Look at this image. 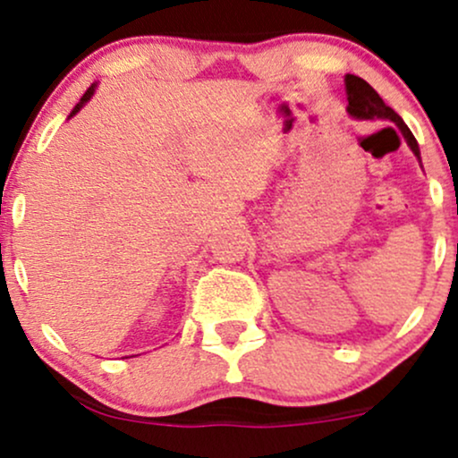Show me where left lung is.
Listing matches in <instances>:
<instances>
[{
    "label": "left lung",
    "instance_id": "1",
    "mask_svg": "<svg viewBox=\"0 0 458 458\" xmlns=\"http://www.w3.org/2000/svg\"><path fill=\"white\" fill-rule=\"evenodd\" d=\"M344 83H346V101H349V107L346 109H349V114L360 120L383 118V120H392V123H396L398 129L403 131L404 140H407L409 148H411L413 155L420 159V148H418V141L413 138V133L409 131L407 124L403 123L401 115L383 103V98L377 94L375 88L357 75H346Z\"/></svg>",
    "mask_w": 458,
    "mask_h": 458
}]
</instances>
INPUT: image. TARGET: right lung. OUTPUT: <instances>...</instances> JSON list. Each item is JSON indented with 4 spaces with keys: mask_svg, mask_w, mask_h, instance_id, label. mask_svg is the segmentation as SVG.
<instances>
[{
    "mask_svg": "<svg viewBox=\"0 0 458 458\" xmlns=\"http://www.w3.org/2000/svg\"><path fill=\"white\" fill-rule=\"evenodd\" d=\"M94 88H97V83H92V86L88 88L86 94H83V97H81V101H79V103L75 105V109H72V112H71V115H75V114L79 112V109L83 107V105H86L88 101H90V98H92V94H94ZM71 115H68V118H71Z\"/></svg>",
    "mask_w": 458,
    "mask_h": 458,
    "instance_id": "obj_1",
    "label": "right lung"
}]
</instances>
